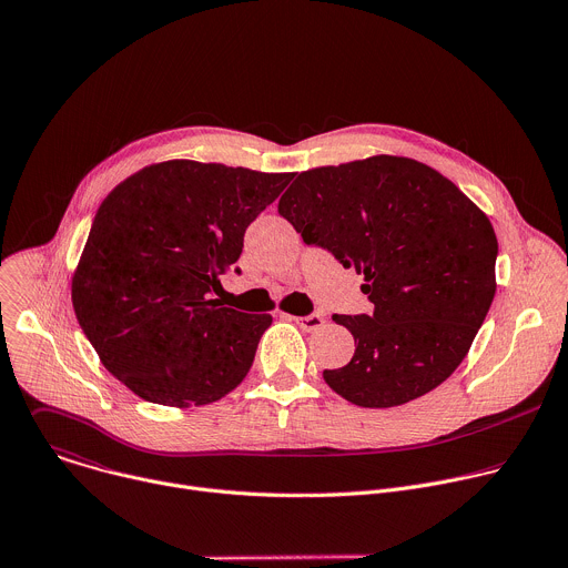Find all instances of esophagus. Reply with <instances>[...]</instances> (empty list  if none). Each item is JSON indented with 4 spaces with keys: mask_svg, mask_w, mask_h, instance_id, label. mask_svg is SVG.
Wrapping results in <instances>:
<instances>
[{
    "mask_svg": "<svg viewBox=\"0 0 568 568\" xmlns=\"http://www.w3.org/2000/svg\"><path fill=\"white\" fill-rule=\"evenodd\" d=\"M298 328H303V331H307V333H312V331H318L323 323H326V318H323L321 314H310V316H290Z\"/></svg>",
    "mask_w": 568,
    "mask_h": 568,
    "instance_id": "esophagus-1",
    "label": "esophagus"
}]
</instances>
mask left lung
Listing matches in <instances>:
<instances>
[{
	"instance_id": "obj_1",
	"label": "left lung",
	"mask_w": 568,
	"mask_h": 568,
	"mask_svg": "<svg viewBox=\"0 0 568 568\" xmlns=\"http://www.w3.org/2000/svg\"><path fill=\"white\" fill-rule=\"evenodd\" d=\"M278 213L307 245L364 274L373 314H335L353 359L326 384L366 409L440 386L465 359L497 292V235L452 180L423 161L373 154L303 171Z\"/></svg>"
}]
</instances>
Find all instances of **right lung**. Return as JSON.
<instances>
[{"label": "right lung", "mask_w": 568, "mask_h": 568, "mask_svg": "<svg viewBox=\"0 0 568 568\" xmlns=\"http://www.w3.org/2000/svg\"><path fill=\"white\" fill-rule=\"evenodd\" d=\"M292 178L171 159L101 202L71 303L103 366L132 393L186 409L247 377L272 314L224 307L211 292L240 258L247 226Z\"/></svg>", "instance_id": "1"}]
</instances>
